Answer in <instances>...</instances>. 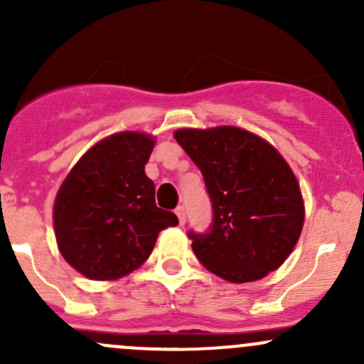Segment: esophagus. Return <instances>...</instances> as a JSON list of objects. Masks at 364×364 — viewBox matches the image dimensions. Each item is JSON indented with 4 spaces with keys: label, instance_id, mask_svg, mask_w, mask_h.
<instances>
[{
    "label": "esophagus",
    "instance_id": "1",
    "mask_svg": "<svg viewBox=\"0 0 364 364\" xmlns=\"http://www.w3.org/2000/svg\"><path fill=\"white\" fill-rule=\"evenodd\" d=\"M176 215H178L179 223H181V225H185V222H186V209H185V205H178V208H176Z\"/></svg>",
    "mask_w": 364,
    "mask_h": 364
}]
</instances>
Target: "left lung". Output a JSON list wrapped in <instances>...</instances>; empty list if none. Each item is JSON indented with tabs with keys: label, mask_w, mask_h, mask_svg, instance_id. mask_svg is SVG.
I'll use <instances>...</instances> for the list:
<instances>
[{
	"label": "left lung",
	"mask_w": 364,
	"mask_h": 364,
	"mask_svg": "<svg viewBox=\"0 0 364 364\" xmlns=\"http://www.w3.org/2000/svg\"><path fill=\"white\" fill-rule=\"evenodd\" d=\"M174 137L203 172L213 205L208 232H188L200 264L232 284L278 269L304 222L299 185L284 156L237 127L181 128Z\"/></svg>",
	"instance_id": "obj_1"
}]
</instances>
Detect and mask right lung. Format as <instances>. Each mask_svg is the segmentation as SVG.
<instances>
[{"label":"right lung","instance_id":"1","mask_svg":"<svg viewBox=\"0 0 364 364\" xmlns=\"http://www.w3.org/2000/svg\"><path fill=\"white\" fill-rule=\"evenodd\" d=\"M151 135L121 132L87 149L60 186L54 230L65 260L91 280H117L148 259L178 216L156 208L144 165Z\"/></svg>","mask_w":364,"mask_h":364}]
</instances>
